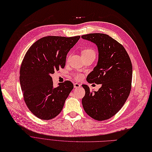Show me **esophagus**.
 I'll return each instance as SVG.
<instances>
[{"label":"esophagus","instance_id":"1","mask_svg":"<svg viewBox=\"0 0 152 152\" xmlns=\"http://www.w3.org/2000/svg\"><path fill=\"white\" fill-rule=\"evenodd\" d=\"M74 87L75 88H80V87H81V85H80V84L78 83H75L74 84Z\"/></svg>","mask_w":152,"mask_h":152}]
</instances>
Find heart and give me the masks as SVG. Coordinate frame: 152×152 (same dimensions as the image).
Returning a JSON list of instances; mask_svg holds the SVG:
<instances>
[{
    "instance_id": "1",
    "label": "heart",
    "mask_w": 152,
    "mask_h": 152,
    "mask_svg": "<svg viewBox=\"0 0 152 152\" xmlns=\"http://www.w3.org/2000/svg\"><path fill=\"white\" fill-rule=\"evenodd\" d=\"M91 53H95V51L90 48H86L85 49H83L82 50V55H86V54H89ZM82 78V75L81 74H77L76 75V78L79 80V79H81Z\"/></svg>"
}]
</instances>
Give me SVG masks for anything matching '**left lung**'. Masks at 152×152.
Returning <instances> with one entry per match:
<instances>
[{
    "mask_svg": "<svg viewBox=\"0 0 152 152\" xmlns=\"http://www.w3.org/2000/svg\"><path fill=\"white\" fill-rule=\"evenodd\" d=\"M95 44L98 50L96 67L86 77L88 83L102 84L97 91L90 92L86 85L82 105L89 116L97 121L110 119L126 103L131 90L132 66L124 48L109 35L91 33L82 36Z\"/></svg>",
    "mask_w": 152,
    "mask_h": 152,
    "instance_id": "8db88e82",
    "label": "left lung"
}]
</instances>
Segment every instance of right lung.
I'll use <instances>...</instances> for the list:
<instances>
[{
    "label": "right lung",
    "mask_w": 152,
    "mask_h": 152,
    "mask_svg": "<svg viewBox=\"0 0 152 152\" xmlns=\"http://www.w3.org/2000/svg\"><path fill=\"white\" fill-rule=\"evenodd\" d=\"M80 38L44 37L26 52L20 68V82L25 102L37 118L50 120L61 112L74 85L66 81L55 88L50 74L65 67L67 53Z\"/></svg>",
    "instance_id": "add662e5"
}]
</instances>
